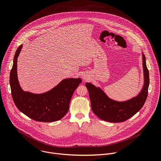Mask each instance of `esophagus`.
I'll return each mask as SVG.
<instances>
[{"label": "esophagus", "instance_id": "1", "mask_svg": "<svg viewBox=\"0 0 161 161\" xmlns=\"http://www.w3.org/2000/svg\"><path fill=\"white\" fill-rule=\"evenodd\" d=\"M83 78L85 80H86L88 78V76L86 75V74H85V75H83Z\"/></svg>", "mask_w": 161, "mask_h": 161}]
</instances>
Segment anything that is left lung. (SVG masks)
Returning <instances> with one entry per match:
<instances>
[{
  "mask_svg": "<svg viewBox=\"0 0 161 161\" xmlns=\"http://www.w3.org/2000/svg\"><path fill=\"white\" fill-rule=\"evenodd\" d=\"M142 56L144 85L136 97L126 101H116L109 98L100 88L90 83H85L89 93L92 110L101 120L113 123L122 122L134 116L143 106L148 96L150 80L145 56L143 53Z\"/></svg>",
  "mask_w": 161,
  "mask_h": 161,
  "instance_id": "left-lung-1",
  "label": "left lung"
}]
</instances>
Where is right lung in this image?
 Returning <instances> with one entry per match:
<instances>
[{
    "mask_svg": "<svg viewBox=\"0 0 161 161\" xmlns=\"http://www.w3.org/2000/svg\"><path fill=\"white\" fill-rule=\"evenodd\" d=\"M21 48L22 45H20L15 53L9 77L11 95L16 106L36 121L52 122L60 120L68 112L73 94L81 83V79H64L43 94H36L24 91L17 76V58Z\"/></svg>",
    "mask_w": 161,
    "mask_h": 161,
    "instance_id": "right-lung-1",
    "label": "right lung"
}]
</instances>
